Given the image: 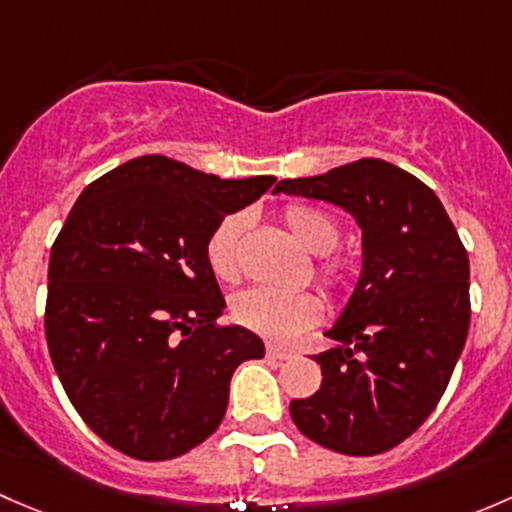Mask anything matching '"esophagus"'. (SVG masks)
Wrapping results in <instances>:
<instances>
[{
  "label": "esophagus",
  "instance_id": "34e87169",
  "mask_svg": "<svg viewBox=\"0 0 512 512\" xmlns=\"http://www.w3.org/2000/svg\"><path fill=\"white\" fill-rule=\"evenodd\" d=\"M293 352L291 350H286V347H281V345H268L266 347V357L268 360H288V357H291Z\"/></svg>",
  "mask_w": 512,
  "mask_h": 512
}]
</instances>
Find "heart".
I'll return each instance as SVG.
<instances>
[{"instance_id": "b5f03b06", "label": "heart", "mask_w": 512, "mask_h": 512, "mask_svg": "<svg viewBox=\"0 0 512 512\" xmlns=\"http://www.w3.org/2000/svg\"><path fill=\"white\" fill-rule=\"evenodd\" d=\"M286 224L300 246L315 256L335 249L340 239V226L330 214L315 207L293 204L286 209ZM244 231V217L229 214L217 224L207 241V261L212 271L224 281H231L239 271V239ZM323 278L333 291H345L350 286V268L345 263H325ZM234 313L246 328L288 340L303 328L313 325L320 315V303L315 295L305 291H276V288H249L234 300Z\"/></svg>"}]
</instances>
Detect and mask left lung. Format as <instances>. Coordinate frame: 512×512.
<instances>
[{"instance_id":"1","label":"left lung","mask_w":512,"mask_h":512,"mask_svg":"<svg viewBox=\"0 0 512 512\" xmlns=\"http://www.w3.org/2000/svg\"><path fill=\"white\" fill-rule=\"evenodd\" d=\"M276 194L323 199L362 231V271L313 360L323 384L293 399L300 434L345 456L402 444L434 412L471 325L468 254L444 204L384 160L281 179Z\"/></svg>"}]
</instances>
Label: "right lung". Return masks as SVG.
Instances as JSON below:
<instances>
[{"label":"right lung","mask_w":512,"mask_h":512,"mask_svg":"<svg viewBox=\"0 0 512 512\" xmlns=\"http://www.w3.org/2000/svg\"><path fill=\"white\" fill-rule=\"evenodd\" d=\"M276 177L221 179L142 155L88 184L51 249L46 342L68 399L113 449L167 461L217 431L263 340L219 328L207 241Z\"/></svg>","instance_id":"right-lung-1"}]
</instances>
